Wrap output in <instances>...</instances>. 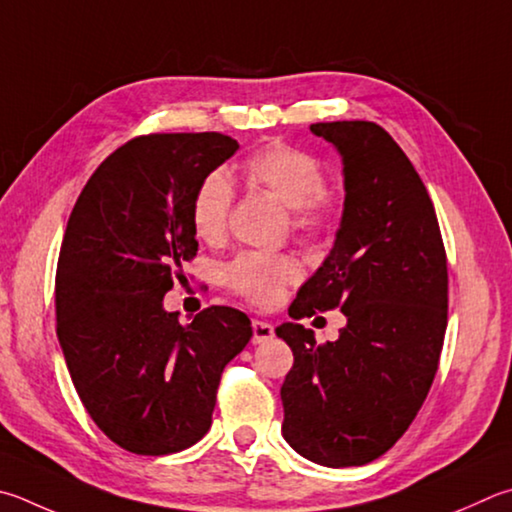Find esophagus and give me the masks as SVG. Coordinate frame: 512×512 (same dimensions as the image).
Listing matches in <instances>:
<instances>
[{
    "instance_id": "1",
    "label": "esophagus",
    "mask_w": 512,
    "mask_h": 512,
    "mask_svg": "<svg viewBox=\"0 0 512 512\" xmlns=\"http://www.w3.org/2000/svg\"><path fill=\"white\" fill-rule=\"evenodd\" d=\"M275 336V329L271 322L266 320H253V342L255 345H262V342L273 340Z\"/></svg>"
}]
</instances>
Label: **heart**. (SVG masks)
<instances>
[{"label": "heart", "mask_w": 512, "mask_h": 512, "mask_svg": "<svg viewBox=\"0 0 512 512\" xmlns=\"http://www.w3.org/2000/svg\"><path fill=\"white\" fill-rule=\"evenodd\" d=\"M244 174L259 188L275 194L291 212V224L302 235H322L333 224L336 201L324 190L318 159L286 143H271L253 152ZM235 190L226 174L212 172L194 190L190 219L197 237L215 244L226 235ZM300 277V266L286 255L241 253L224 268V282L248 302L268 306L280 300L286 284Z\"/></svg>", "instance_id": "b5f03b06"}]
</instances>
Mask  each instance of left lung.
I'll use <instances>...</instances> for the list:
<instances>
[{
    "instance_id": "1",
    "label": "left lung",
    "mask_w": 512,
    "mask_h": 512,
    "mask_svg": "<svg viewBox=\"0 0 512 512\" xmlns=\"http://www.w3.org/2000/svg\"><path fill=\"white\" fill-rule=\"evenodd\" d=\"M342 156L345 210L331 253L288 315L340 309L336 342L275 329L293 351L282 385V434L329 468L365 466L401 439L430 392L448 327V259L421 176L369 120L311 125Z\"/></svg>"
}]
</instances>
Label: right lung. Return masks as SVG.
<instances>
[{"label": "right lung", "mask_w": 512, "mask_h": 512, "mask_svg": "<svg viewBox=\"0 0 512 512\" xmlns=\"http://www.w3.org/2000/svg\"><path fill=\"white\" fill-rule=\"evenodd\" d=\"M237 150L219 132L132 138L71 210L55 275L58 340L85 410L127 452L159 457L201 441L221 371L253 336L230 306L185 327L163 309L199 250L194 190Z\"/></svg>", "instance_id": "right-lung-1"}]
</instances>
